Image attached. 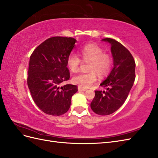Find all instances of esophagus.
Instances as JSON below:
<instances>
[{"label": "esophagus", "mask_w": 158, "mask_h": 158, "mask_svg": "<svg viewBox=\"0 0 158 158\" xmlns=\"http://www.w3.org/2000/svg\"><path fill=\"white\" fill-rule=\"evenodd\" d=\"M78 89H79V91H87L86 89H83V88L81 87H78Z\"/></svg>", "instance_id": "1"}]
</instances>
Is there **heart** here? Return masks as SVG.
<instances>
[{"instance_id": "obj_1", "label": "heart", "mask_w": 158, "mask_h": 158, "mask_svg": "<svg viewBox=\"0 0 158 158\" xmlns=\"http://www.w3.org/2000/svg\"><path fill=\"white\" fill-rule=\"evenodd\" d=\"M80 56L84 62H89L87 73H81L75 75L72 82L83 89L89 87L96 82L97 73L100 77L106 76L110 72L113 64V59L110 54L105 52L103 48L95 43L85 44L79 50ZM82 60L79 56L71 52L67 59V64L73 73L77 72Z\"/></svg>"}]
</instances>
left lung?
Listing matches in <instances>:
<instances>
[{
  "instance_id": "obj_1",
  "label": "left lung",
  "mask_w": 158,
  "mask_h": 158,
  "mask_svg": "<svg viewBox=\"0 0 158 158\" xmlns=\"http://www.w3.org/2000/svg\"><path fill=\"white\" fill-rule=\"evenodd\" d=\"M103 40L111 44L114 66L107 78L100 84L106 90L95 91L91 108L97 114L107 115L118 110L126 100L135 79V63L122 44L111 38Z\"/></svg>"
}]
</instances>
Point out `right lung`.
Listing matches in <instances>:
<instances>
[{"label": "right lung", "instance_id": "obj_1", "mask_svg": "<svg viewBox=\"0 0 158 158\" xmlns=\"http://www.w3.org/2000/svg\"><path fill=\"white\" fill-rule=\"evenodd\" d=\"M76 41L72 37L48 38L30 56L28 87L36 105L48 115L65 114L70 107L72 96L78 91L75 85L60 87L69 79L67 59Z\"/></svg>", "mask_w": 158, "mask_h": 158}]
</instances>
